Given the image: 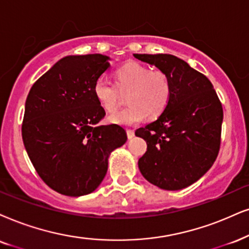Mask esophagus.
Wrapping results in <instances>:
<instances>
[{
    "label": "esophagus",
    "instance_id": "obj_1",
    "mask_svg": "<svg viewBox=\"0 0 249 249\" xmlns=\"http://www.w3.org/2000/svg\"><path fill=\"white\" fill-rule=\"evenodd\" d=\"M126 134L128 139H132L134 137V131L133 130H126Z\"/></svg>",
    "mask_w": 249,
    "mask_h": 249
}]
</instances>
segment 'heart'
Listing matches in <instances>:
<instances>
[{"mask_svg":"<svg viewBox=\"0 0 249 249\" xmlns=\"http://www.w3.org/2000/svg\"><path fill=\"white\" fill-rule=\"evenodd\" d=\"M97 102L107 112L121 105V93L127 94L130 106L111 115L112 124L133 125L144 116L154 118L166 108L171 95V81L164 72L150 71L137 62H128L116 71V86L108 78L100 77L93 87Z\"/></svg>","mask_w":249,"mask_h":249,"instance_id":"obj_1","label":"heart"}]
</instances>
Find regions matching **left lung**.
Here are the masks:
<instances>
[{
	"instance_id": "8db88e82",
	"label": "left lung",
	"mask_w": 249,
	"mask_h": 249,
	"mask_svg": "<svg viewBox=\"0 0 249 249\" xmlns=\"http://www.w3.org/2000/svg\"><path fill=\"white\" fill-rule=\"evenodd\" d=\"M171 81V95L160 117L135 131L147 142L138 165L150 184L166 191L190 186L215 162L221 144L223 109L208 78L169 54H134Z\"/></svg>"
}]
</instances>
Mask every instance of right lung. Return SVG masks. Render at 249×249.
I'll use <instances>...</instances> for the list:
<instances>
[{
    "label": "right lung",
    "mask_w": 249,
    "mask_h": 249,
    "mask_svg": "<svg viewBox=\"0 0 249 249\" xmlns=\"http://www.w3.org/2000/svg\"><path fill=\"white\" fill-rule=\"evenodd\" d=\"M109 61L101 54L65 56L34 83L25 102V149L41 179L63 195L95 191L110 154L127 140L119 125H99L106 111L93 87Z\"/></svg>",
    "instance_id": "add662e5"
}]
</instances>
